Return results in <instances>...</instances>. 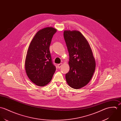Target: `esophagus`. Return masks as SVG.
Listing matches in <instances>:
<instances>
[{
  "instance_id": "34e87169",
  "label": "esophagus",
  "mask_w": 121,
  "mask_h": 121,
  "mask_svg": "<svg viewBox=\"0 0 121 121\" xmlns=\"http://www.w3.org/2000/svg\"><path fill=\"white\" fill-rule=\"evenodd\" d=\"M62 66V64H59L57 65V67L58 68H60V67Z\"/></svg>"
}]
</instances>
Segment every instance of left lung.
<instances>
[{"label": "left lung", "mask_w": 121, "mask_h": 121, "mask_svg": "<svg viewBox=\"0 0 121 121\" xmlns=\"http://www.w3.org/2000/svg\"><path fill=\"white\" fill-rule=\"evenodd\" d=\"M64 39L69 54L70 70L65 74L69 86L79 89L91 79L95 69V61L86 38L79 31L65 30Z\"/></svg>", "instance_id": "1"}]
</instances>
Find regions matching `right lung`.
I'll list each match as a JSON object with an SVG mask.
<instances>
[{
  "instance_id": "add662e5",
  "label": "right lung",
  "mask_w": 121,
  "mask_h": 121,
  "mask_svg": "<svg viewBox=\"0 0 121 121\" xmlns=\"http://www.w3.org/2000/svg\"><path fill=\"white\" fill-rule=\"evenodd\" d=\"M56 30L47 27L38 31L32 39L25 60V70L30 80L43 86L51 81L56 71L49 51L53 35Z\"/></svg>"
}]
</instances>
